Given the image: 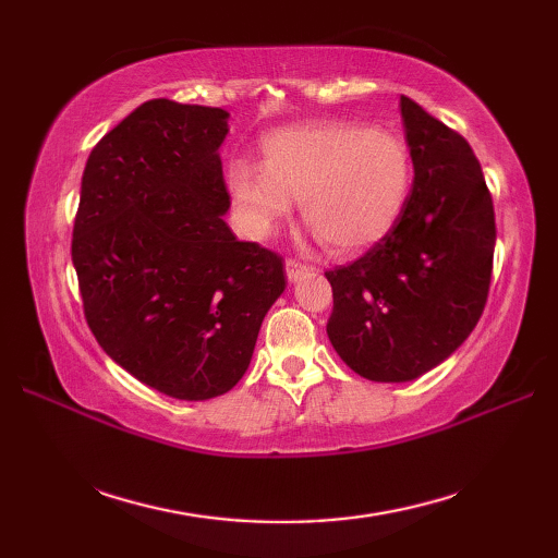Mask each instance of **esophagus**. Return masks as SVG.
I'll list each match as a JSON object with an SVG mask.
<instances>
[{"instance_id":"34e87169","label":"esophagus","mask_w":558,"mask_h":558,"mask_svg":"<svg viewBox=\"0 0 558 558\" xmlns=\"http://www.w3.org/2000/svg\"><path fill=\"white\" fill-rule=\"evenodd\" d=\"M286 272H288V280L290 282H298L302 276H306V272H310V266H304V264H300V260H294V258H288L286 260Z\"/></svg>"}]
</instances>
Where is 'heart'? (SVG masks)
<instances>
[{"instance_id": "b5f03b06", "label": "heart", "mask_w": 558, "mask_h": 558, "mask_svg": "<svg viewBox=\"0 0 558 558\" xmlns=\"http://www.w3.org/2000/svg\"><path fill=\"white\" fill-rule=\"evenodd\" d=\"M412 160L400 136L345 120L272 132L264 162L236 158L228 184L246 234L266 236L302 201L304 222L333 254L369 248L398 222L410 194Z\"/></svg>"}]
</instances>
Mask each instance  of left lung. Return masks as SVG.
<instances>
[{"instance_id":"left-lung-1","label":"left lung","mask_w":558,"mask_h":558,"mask_svg":"<svg viewBox=\"0 0 558 558\" xmlns=\"http://www.w3.org/2000/svg\"><path fill=\"white\" fill-rule=\"evenodd\" d=\"M414 182L398 222L350 266L328 270V340L369 381H412L453 354L489 294L496 222L470 144L400 96Z\"/></svg>"}]
</instances>
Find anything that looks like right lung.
Here are the masks:
<instances>
[{"label":"right lung","instance_id":"obj_1","mask_svg":"<svg viewBox=\"0 0 558 558\" xmlns=\"http://www.w3.org/2000/svg\"><path fill=\"white\" fill-rule=\"evenodd\" d=\"M230 112L148 100L90 150L71 240L83 314L110 357L177 400L228 393L286 290L278 254L222 220Z\"/></svg>","mask_w":558,"mask_h":558}]
</instances>
